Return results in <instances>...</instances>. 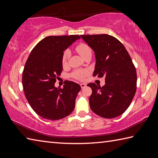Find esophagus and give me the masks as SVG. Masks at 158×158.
Here are the masks:
<instances>
[{
	"label": "esophagus",
	"instance_id": "1",
	"mask_svg": "<svg viewBox=\"0 0 158 158\" xmlns=\"http://www.w3.org/2000/svg\"><path fill=\"white\" fill-rule=\"evenodd\" d=\"M80 85H81V88L82 89L85 88V87H86V85L85 84V83H81V84H80Z\"/></svg>",
	"mask_w": 158,
	"mask_h": 158
}]
</instances>
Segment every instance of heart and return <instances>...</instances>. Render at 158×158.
Listing matches in <instances>:
<instances>
[{"label": "heart", "instance_id": "heart-1", "mask_svg": "<svg viewBox=\"0 0 158 158\" xmlns=\"http://www.w3.org/2000/svg\"><path fill=\"white\" fill-rule=\"evenodd\" d=\"M75 50L83 58H85L88 55H92L91 48H90V47L88 45H87L86 43H81L77 45L75 47ZM69 56L70 53L69 51L66 50V51L64 52L62 57V64L63 66L66 65L69 59ZM87 74H88V73H87V71H85V70H76V71L73 73L72 76L77 79L82 80Z\"/></svg>", "mask_w": 158, "mask_h": 158}]
</instances>
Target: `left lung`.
Returning <instances> with one entry per match:
<instances>
[{"label":"left lung","mask_w":158,"mask_h":158,"mask_svg":"<svg viewBox=\"0 0 158 158\" xmlns=\"http://www.w3.org/2000/svg\"><path fill=\"white\" fill-rule=\"evenodd\" d=\"M81 37L95 53L94 77H105V85L94 83L89 101L92 111L105 118H115L128 108L136 91V68L125 47L106 34L85 35Z\"/></svg>","instance_id":"left-lung-1"}]
</instances>
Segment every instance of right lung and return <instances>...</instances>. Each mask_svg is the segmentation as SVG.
I'll return each mask as SVG.
<instances>
[{
    "instance_id": "1",
    "label": "right lung",
    "mask_w": 158,
    "mask_h": 158,
    "mask_svg": "<svg viewBox=\"0 0 158 158\" xmlns=\"http://www.w3.org/2000/svg\"><path fill=\"white\" fill-rule=\"evenodd\" d=\"M78 39L79 35L47 36L35 45L26 60L23 89L32 109L43 118H64L75 108L81 86L70 81L63 88H55L54 84L62 71L63 52Z\"/></svg>"
}]
</instances>
